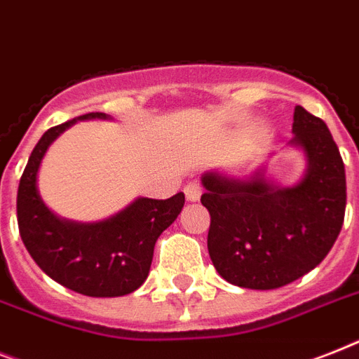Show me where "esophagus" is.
<instances>
[{
  "instance_id": "1",
  "label": "esophagus",
  "mask_w": 359,
  "mask_h": 359,
  "mask_svg": "<svg viewBox=\"0 0 359 359\" xmlns=\"http://www.w3.org/2000/svg\"><path fill=\"white\" fill-rule=\"evenodd\" d=\"M201 194H203V186H201L199 180H189L188 184L184 186V195L189 203H195V201L201 199Z\"/></svg>"
}]
</instances>
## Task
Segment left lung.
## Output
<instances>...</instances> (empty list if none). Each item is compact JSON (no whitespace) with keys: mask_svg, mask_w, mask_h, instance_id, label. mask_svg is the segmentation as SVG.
<instances>
[{"mask_svg":"<svg viewBox=\"0 0 359 359\" xmlns=\"http://www.w3.org/2000/svg\"><path fill=\"white\" fill-rule=\"evenodd\" d=\"M291 145L301 147L306 171L295 186L219 171L203 175V206L210 212L208 252L226 282L249 290H276L325 260L343 226L345 164L321 118L297 104Z\"/></svg>","mask_w":359,"mask_h":359,"instance_id":"obj_1","label":"left lung"}]
</instances>
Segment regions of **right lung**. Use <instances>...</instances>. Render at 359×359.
I'll list each match as a JSON object with an SVG mask.
<instances>
[{
	"mask_svg": "<svg viewBox=\"0 0 359 359\" xmlns=\"http://www.w3.org/2000/svg\"><path fill=\"white\" fill-rule=\"evenodd\" d=\"M109 119L90 112L51 127L34 145L18 186L20 236L36 265L55 282L86 297L129 295L144 284L158 236L177 219L184 194L170 199L138 197L127 208L97 223L60 219L38 194L36 177L48 147L83 119Z\"/></svg>",
	"mask_w": 359,
	"mask_h": 359,
	"instance_id": "add662e5",
	"label": "right lung"
}]
</instances>
